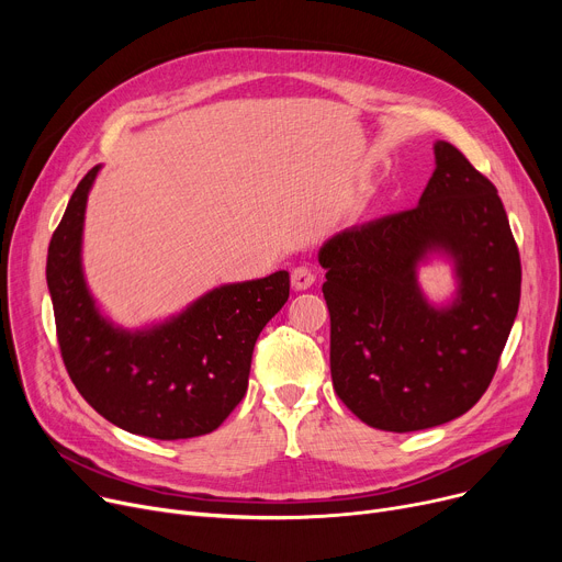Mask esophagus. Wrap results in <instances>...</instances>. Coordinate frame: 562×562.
I'll use <instances>...</instances> for the list:
<instances>
[{"label": "esophagus", "mask_w": 562, "mask_h": 562, "mask_svg": "<svg viewBox=\"0 0 562 562\" xmlns=\"http://www.w3.org/2000/svg\"><path fill=\"white\" fill-rule=\"evenodd\" d=\"M314 280H316V273L310 269V266H296V269L291 271V286L296 289V291H305V289H310L312 284H314Z\"/></svg>", "instance_id": "esophagus-1"}]
</instances>
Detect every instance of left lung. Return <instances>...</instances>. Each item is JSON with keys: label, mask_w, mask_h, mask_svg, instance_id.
Segmentation results:
<instances>
[{"label": "left lung", "mask_w": 562, "mask_h": 562, "mask_svg": "<svg viewBox=\"0 0 562 562\" xmlns=\"http://www.w3.org/2000/svg\"><path fill=\"white\" fill-rule=\"evenodd\" d=\"M415 210L344 229L321 248L333 387L378 430L447 424L490 387L519 310L521 261L496 187L447 140ZM447 249L461 276L451 308H430L416 263Z\"/></svg>", "instance_id": "obj_1"}]
</instances>
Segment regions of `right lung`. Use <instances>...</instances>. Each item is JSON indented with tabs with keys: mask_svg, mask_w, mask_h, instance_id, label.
I'll return each instance as SVG.
<instances>
[{
	"mask_svg": "<svg viewBox=\"0 0 562 562\" xmlns=\"http://www.w3.org/2000/svg\"><path fill=\"white\" fill-rule=\"evenodd\" d=\"M83 175L52 234L47 286L56 339L83 401L113 426L153 439L216 430L248 390L252 348L289 299V273L227 284L184 314L145 333L111 328L81 276L79 248L88 189Z\"/></svg>",
	"mask_w": 562,
	"mask_h": 562,
	"instance_id": "add662e5",
	"label": "right lung"
}]
</instances>
